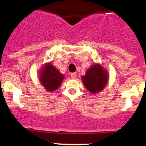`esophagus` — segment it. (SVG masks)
<instances>
[{
  "label": "esophagus",
  "instance_id": "34e87169",
  "mask_svg": "<svg viewBox=\"0 0 146 146\" xmlns=\"http://www.w3.org/2000/svg\"><path fill=\"white\" fill-rule=\"evenodd\" d=\"M70 75H71V78H72V79H75L76 77H77V74H76V73H72Z\"/></svg>",
  "mask_w": 146,
  "mask_h": 146
}]
</instances>
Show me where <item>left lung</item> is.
I'll return each mask as SVG.
<instances>
[{
	"instance_id": "obj_1",
	"label": "left lung",
	"mask_w": 146,
	"mask_h": 146,
	"mask_svg": "<svg viewBox=\"0 0 146 146\" xmlns=\"http://www.w3.org/2000/svg\"><path fill=\"white\" fill-rule=\"evenodd\" d=\"M109 80V74L100 64H94L82 76V81L88 91L92 94L100 92L106 87Z\"/></svg>"
}]
</instances>
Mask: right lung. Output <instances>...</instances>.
I'll list each match as a JSON object with an SVG mask.
<instances>
[{
  "label": "right lung",
  "mask_w": 146,
  "mask_h": 146,
  "mask_svg": "<svg viewBox=\"0 0 146 146\" xmlns=\"http://www.w3.org/2000/svg\"><path fill=\"white\" fill-rule=\"evenodd\" d=\"M64 74L50 63L44 64L39 71L40 82L48 92L57 90L64 80Z\"/></svg>",
  "instance_id": "right-lung-1"
}]
</instances>
